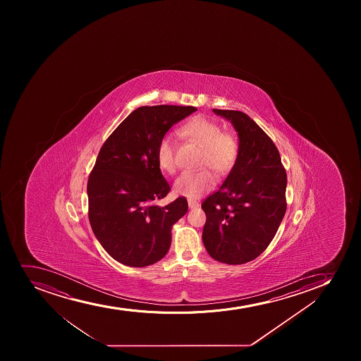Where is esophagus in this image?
I'll use <instances>...</instances> for the list:
<instances>
[{"label": "esophagus", "instance_id": "34e87169", "mask_svg": "<svg viewBox=\"0 0 361 361\" xmlns=\"http://www.w3.org/2000/svg\"><path fill=\"white\" fill-rule=\"evenodd\" d=\"M188 206H190V209H195V208H199L200 204H197V201L188 200Z\"/></svg>", "mask_w": 361, "mask_h": 361}]
</instances>
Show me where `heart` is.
<instances>
[{
  "mask_svg": "<svg viewBox=\"0 0 361 361\" xmlns=\"http://www.w3.org/2000/svg\"><path fill=\"white\" fill-rule=\"evenodd\" d=\"M180 134L202 148L201 167H209L219 175L228 174L239 159V141L233 133L222 132L218 122L206 116H195L180 128ZM175 141L169 134L157 145V164L161 169L173 174L176 171ZM215 178L207 169L186 171L176 178L174 190L178 194L197 199L214 186Z\"/></svg>",
  "mask_w": 361,
  "mask_h": 361,
  "instance_id": "heart-1",
  "label": "heart"
}]
</instances>
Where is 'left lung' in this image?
Here are the masks:
<instances>
[{"label": "left lung", "mask_w": 361, "mask_h": 361, "mask_svg": "<svg viewBox=\"0 0 361 361\" xmlns=\"http://www.w3.org/2000/svg\"><path fill=\"white\" fill-rule=\"evenodd\" d=\"M213 111L232 122L240 152L225 183L201 204L202 241L214 260L246 264L267 248L285 216L287 174L274 142L248 115Z\"/></svg>", "instance_id": "obj_1"}]
</instances>
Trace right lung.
Masks as SVG:
<instances>
[{
	"label": "right lung",
	"mask_w": 361,
	"mask_h": 361,
	"mask_svg": "<svg viewBox=\"0 0 361 361\" xmlns=\"http://www.w3.org/2000/svg\"><path fill=\"white\" fill-rule=\"evenodd\" d=\"M192 106H143L132 111L101 147L90 171L88 218L113 259L130 267L155 264L167 254L171 227L188 211L186 197L164 207L171 187L157 164V145Z\"/></svg>",
	"instance_id": "add662e5"
}]
</instances>
